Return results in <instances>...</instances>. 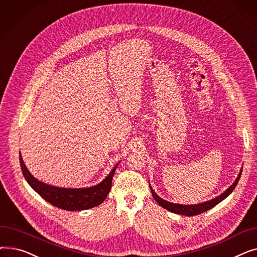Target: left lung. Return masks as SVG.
<instances>
[{"mask_svg": "<svg viewBox=\"0 0 257 257\" xmlns=\"http://www.w3.org/2000/svg\"><path fill=\"white\" fill-rule=\"evenodd\" d=\"M241 171L242 169H240L237 177L235 179V181L229 186L227 190L222 193L220 196L215 197L209 201H205V202H202V203H199V204H192V205H183V204H175V203H172V202H169V201H166L164 199H161L154 191L153 188L151 186V184L149 183L150 185V188H151V192H152V196L154 197L155 201L157 202V203L161 206L166 208L167 210L171 211V212H174V213H178V214H183V215H187V217H192V215H196V214H199V213H202L204 211H207L209 209H211L212 207H214L217 204H219L220 202H222L224 199H226L229 195H230L233 190L235 188L238 180H239V177L241 175Z\"/></svg>", "mask_w": 257, "mask_h": 257, "instance_id": "left-lung-1", "label": "left lung"}]
</instances>
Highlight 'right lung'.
<instances>
[{"label":"right lung","instance_id":"add662e5","mask_svg":"<svg viewBox=\"0 0 257 257\" xmlns=\"http://www.w3.org/2000/svg\"><path fill=\"white\" fill-rule=\"evenodd\" d=\"M20 163L25 179L40 197L54 206L70 211L85 210L100 205L110 192L112 177L118 166L116 164L109 175L97 185L84 188H65L50 185L36 179L27 169L21 152Z\"/></svg>","mask_w":257,"mask_h":257}]
</instances>
